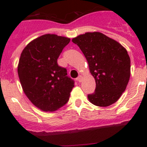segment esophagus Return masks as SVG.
I'll list each match as a JSON object with an SVG mask.
<instances>
[{"label":"esophagus","instance_id":"1","mask_svg":"<svg viewBox=\"0 0 147 147\" xmlns=\"http://www.w3.org/2000/svg\"><path fill=\"white\" fill-rule=\"evenodd\" d=\"M76 80H77V81L79 82H81L82 81V76H79L77 77V79H76Z\"/></svg>","mask_w":147,"mask_h":147}]
</instances>
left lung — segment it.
I'll return each instance as SVG.
<instances>
[{
    "label": "left lung",
    "instance_id": "obj_1",
    "mask_svg": "<svg viewBox=\"0 0 147 147\" xmlns=\"http://www.w3.org/2000/svg\"><path fill=\"white\" fill-rule=\"evenodd\" d=\"M85 55L96 90L88 98L93 105L108 107L126 90L130 77V58L127 51L101 32H86L72 39Z\"/></svg>",
    "mask_w": 147,
    "mask_h": 147
}]
</instances>
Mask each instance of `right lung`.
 <instances>
[{
    "label": "right lung",
    "instance_id": "obj_1",
    "mask_svg": "<svg viewBox=\"0 0 147 147\" xmlns=\"http://www.w3.org/2000/svg\"><path fill=\"white\" fill-rule=\"evenodd\" d=\"M71 39L46 34L24 48L18 65L22 88L35 107L54 112L64 106L74 87L67 70L58 65L57 59Z\"/></svg>",
    "mask_w": 147,
    "mask_h": 147
}]
</instances>
